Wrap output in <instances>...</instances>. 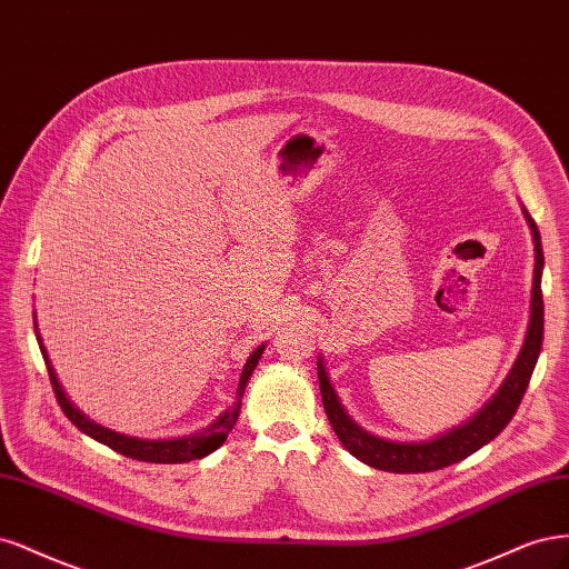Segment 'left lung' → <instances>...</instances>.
Segmentation results:
<instances>
[{
	"label": "left lung",
	"mask_w": 569,
	"mask_h": 569,
	"mask_svg": "<svg viewBox=\"0 0 569 569\" xmlns=\"http://www.w3.org/2000/svg\"><path fill=\"white\" fill-rule=\"evenodd\" d=\"M525 219L531 229V238H535V283H531V311H529V326L527 336L522 342V350L512 363L510 373L506 376L499 392L493 395L487 405L475 413L463 426H458L445 435H439L428 442H390V439L376 437L359 428L355 420L347 416L342 409L340 399L333 390L331 380H328L323 359L319 357L317 371H319V390L321 401L331 428L336 430L342 447L357 456L366 466L388 470V472H430L447 468L451 463L463 461L470 453L489 445L516 416L520 401L525 397V390L529 385L531 373L541 352L543 342V298H541V271H543V250H541V236L535 224V219L525 210Z\"/></svg>",
	"instance_id": "1"
}]
</instances>
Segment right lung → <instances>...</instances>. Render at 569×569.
Returning a JSON list of instances; mask_svg holds the SVG:
<instances>
[{"mask_svg":"<svg viewBox=\"0 0 569 569\" xmlns=\"http://www.w3.org/2000/svg\"><path fill=\"white\" fill-rule=\"evenodd\" d=\"M34 328H38V321H34ZM38 342H40V350H42V357L47 361V371H49V380H51V388H53V395H57L59 405L63 409V413L68 416V420L76 428H80L84 435H89L91 439H97V442L111 447L113 451L122 453V456H130V458H137V461H146V463H187V461H193V458H203L208 453H212L214 449H219L224 445V439L229 437L231 428L236 426L238 420V413H241V397L246 392V385L254 371V366L260 363V357L264 352V345H260L258 350H254L246 366H243V373H241V380H238V390H236V401L229 407V411H224L222 416H219L214 423L206 430L200 432H193L189 437H174V439H139V437H130V435H120L116 430H108L99 423H94V420H89L82 411H78L76 407L70 405V399L66 397L63 388L59 385V378L57 373H53L51 369V361L47 357V350L42 345V338L38 336Z\"/></svg>","mask_w":569,"mask_h":569,"instance_id":"1","label":"right lung"}]
</instances>
